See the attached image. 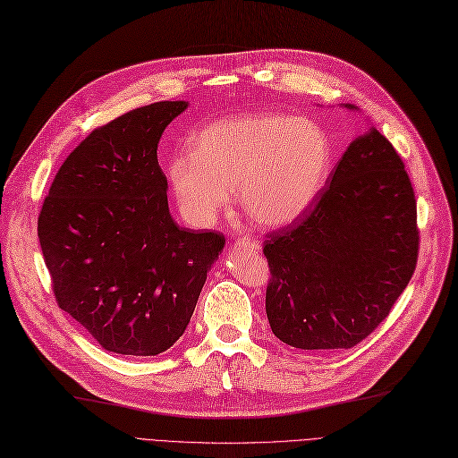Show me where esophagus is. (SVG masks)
<instances>
[{
  "label": "esophagus",
  "mask_w": 458,
  "mask_h": 458,
  "mask_svg": "<svg viewBox=\"0 0 458 458\" xmlns=\"http://www.w3.org/2000/svg\"><path fill=\"white\" fill-rule=\"evenodd\" d=\"M239 244H241V246H249V249H252L254 252H258L259 249H262V244H259V241H254V239H249V237L241 239Z\"/></svg>",
  "instance_id": "esophagus-1"
}]
</instances>
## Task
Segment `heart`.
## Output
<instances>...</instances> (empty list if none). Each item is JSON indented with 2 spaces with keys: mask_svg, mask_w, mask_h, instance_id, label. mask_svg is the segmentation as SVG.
I'll return each instance as SVG.
<instances>
[{
  "mask_svg": "<svg viewBox=\"0 0 458 458\" xmlns=\"http://www.w3.org/2000/svg\"><path fill=\"white\" fill-rule=\"evenodd\" d=\"M333 165L329 134L285 114L237 115L192 137V152L169 159L167 179L182 216L212 224L239 189L254 221L283 227L304 216L324 191Z\"/></svg>",
  "mask_w": 458,
  "mask_h": 458,
  "instance_id": "obj_1",
  "label": "heart"
}]
</instances>
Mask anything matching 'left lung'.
I'll use <instances>...</instances> for the list:
<instances>
[{
	"label": "left lung",
	"mask_w": 458,
	"mask_h": 458,
	"mask_svg": "<svg viewBox=\"0 0 458 458\" xmlns=\"http://www.w3.org/2000/svg\"><path fill=\"white\" fill-rule=\"evenodd\" d=\"M418 246L409 173L369 129L351 142L312 208L264 241L271 331L301 351L354 347L409 285Z\"/></svg>",
	"instance_id": "obj_1"
}]
</instances>
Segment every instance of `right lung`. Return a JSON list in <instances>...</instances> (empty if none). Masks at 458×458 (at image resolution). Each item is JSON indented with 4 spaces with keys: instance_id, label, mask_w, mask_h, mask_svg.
<instances>
[{
    "instance_id": "obj_1",
    "label": "right lung",
    "mask_w": 458,
    "mask_h": 458,
    "mask_svg": "<svg viewBox=\"0 0 458 458\" xmlns=\"http://www.w3.org/2000/svg\"><path fill=\"white\" fill-rule=\"evenodd\" d=\"M187 106L156 102L94 129L59 167L40 209L55 301L109 352L167 351L225 246L221 233L179 227L169 214L157 142Z\"/></svg>"
}]
</instances>
